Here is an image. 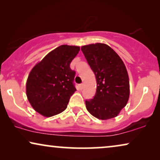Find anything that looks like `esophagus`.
Wrapping results in <instances>:
<instances>
[{
  "label": "esophagus",
  "instance_id": "obj_1",
  "mask_svg": "<svg viewBox=\"0 0 160 160\" xmlns=\"http://www.w3.org/2000/svg\"><path fill=\"white\" fill-rule=\"evenodd\" d=\"M78 87H79L80 89H82L83 88H84V84H80L79 85H78Z\"/></svg>",
  "mask_w": 160,
  "mask_h": 160
}]
</instances>
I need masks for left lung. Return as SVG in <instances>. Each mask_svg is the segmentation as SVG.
<instances>
[{
    "mask_svg": "<svg viewBox=\"0 0 160 160\" xmlns=\"http://www.w3.org/2000/svg\"><path fill=\"white\" fill-rule=\"evenodd\" d=\"M81 49L97 82L94 98L85 100L87 111L102 120L117 117L130 96V82L123 61L105 43L83 46Z\"/></svg>",
    "mask_w": 160,
    "mask_h": 160,
    "instance_id": "1",
    "label": "left lung"
}]
</instances>
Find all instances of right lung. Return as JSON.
I'll return each mask as SVG.
<instances>
[{
  "label": "right lung",
  "instance_id": "add662e5",
  "mask_svg": "<svg viewBox=\"0 0 160 160\" xmlns=\"http://www.w3.org/2000/svg\"><path fill=\"white\" fill-rule=\"evenodd\" d=\"M79 47L62 45L50 52L35 65L28 76L26 93L35 111L47 117L57 115L67 108L76 90L75 71L70 65Z\"/></svg>",
  "mask_w": 160,
  "mask_h": 160
}]
</instances>
